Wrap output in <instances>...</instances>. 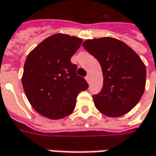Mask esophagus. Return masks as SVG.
Listing matches in <instances>:
<instances>
[{"mask_svg":"<svg viewBox=\"0 0 156 156\" xmlns=\"http://www.w3.org/2000/svg\"><path fill=\"white\" fill-rule=\"evenodd\" d=\"M85 80H86V81H87L88 83H90V76H89V75L85 77Z\"/></svg>","mask_w":156,"mask_h":156,"instance_id":"1","label":"esophagus"}]
</instances>
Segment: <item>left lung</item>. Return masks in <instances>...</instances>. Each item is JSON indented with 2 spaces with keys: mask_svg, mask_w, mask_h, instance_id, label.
Instances as JSON below:
<instances>
[{
  "mask_svg": "<svg viewBox=\"0 0 156 156\" xmlns=\"http://www.w3.org/2000/svg\"><path fill=\"white\" fill-rule=\"evenodd\" d=\"M86 51L99 62L104 84L93 96L94 105L107 117H120L140 101L146 86V66L138 54L113 37L87 39Z\"/></svg>",
  "mask_w": 156,
  "mask_h": 156,
  "instance_id": "obj_1",
  "label": "left lung"
}]
</instances>
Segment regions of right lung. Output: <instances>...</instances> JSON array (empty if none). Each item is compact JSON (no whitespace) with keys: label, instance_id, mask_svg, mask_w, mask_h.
Here are the masks:
<instances>
[{"label":"right lung","instance_id":"1","mask_svg":"<svg viewBox=\"0 0 156 156\" xmlns=\"http://www.w3.org/2000/svg\"><path fill=\"white\" fill-rule=\"evenodd\" d=\"M83 39L58 33L44 39L25 60L22 83L31 106L42 116L59 119L70 115L76 98L88 88L77 75L71 58Z\"/></svg>","mask_w":156,"mask_h":156}]
</instances>
